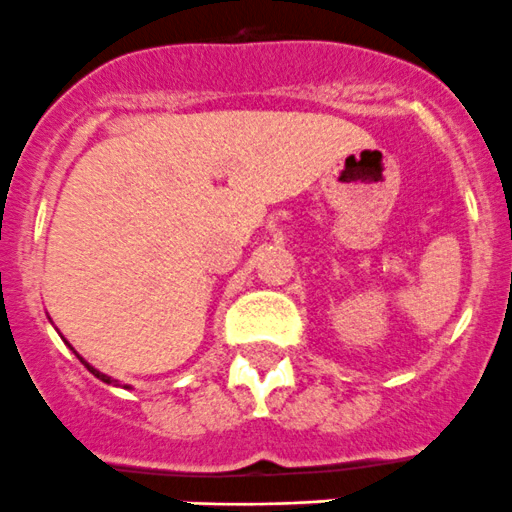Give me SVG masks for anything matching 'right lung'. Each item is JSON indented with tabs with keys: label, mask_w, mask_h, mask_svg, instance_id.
<instances>
[{
	"label": "right lung",
	"mask_w": 512,
	"mask_h": 512,
	"mask_svg": "<svg viewBox=\"0 0 512 512\" xmlns=\"http://www.w3.org/2000/svg\"><path fill=\"white\" fill-rule=\"evenodd\" d=\"M74 353H77V351H74ZM77 358H79V361H82V363H84V366H86V368H89V371H91V373H94V376H96V378H99V381H104V383H114V381H111V378H109V376H104V373H99V371H96V368H94V366H89V363H86V361H84V358H82V356H79V353H77ZM124 388H129V386H124Z\"/></svg>",
	"instance_id": "add662e5"
}]
</instances>
